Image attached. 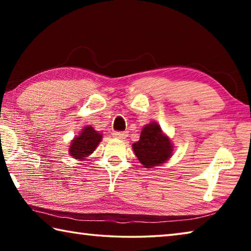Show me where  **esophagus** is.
<instances>
[{
	"label": "esophagus",
	"mask_w": 251,
	"mask_h": 251,
	"mask_svg": "<svg viewBox=\"0 0 251 251\" xmlns=\"http://www.w3.org/2000/svg\"><path fill=\"white\" fill-rule=\"evenodd\" d=\"M113 136L120 139H125L127 136H128V133H127V131H114Z\"/></svg>",
	"instance_id": "34e87169"
}]
</instances>
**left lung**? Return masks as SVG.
Listing matches in <instances>:
<instances>
[{
    "mask_svg": "<svg viewBox=\"0 0 251 251\" xmlns=\"http://www.w3.org/2000/svg\"><path fill=\"white\" fill-rule=\"evenodd\" d=\"M133 150L144 166L151 168L165 163L171 157L173 147L160 127L151 123L144 127L139 141L133 144Z\"/></svg>",
    "mask_w": 251,
    "mask_h": 251,
    "instance_id": "1",
    "label": "left lung"
}]
</instances>
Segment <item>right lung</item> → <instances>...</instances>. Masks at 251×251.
Wrapping results in <instances>:
<instances>
[{"label": "right lung", "mask_w": 251, "mask_h": 251, "mask_svg": "<svg viewBox=\"0 0 251 251\" xmlns=\"http://www.w3.org/2000/svg\"><path fill=\"white\" fill-rule=\"evenodd\" d=\"M101 139V135L91 126L85 127L78 137H75L70 147L71 156L76 159H83L91 155L99 145Z\"/></svg>", "instance_id": "obj_1"}]
</instances>
